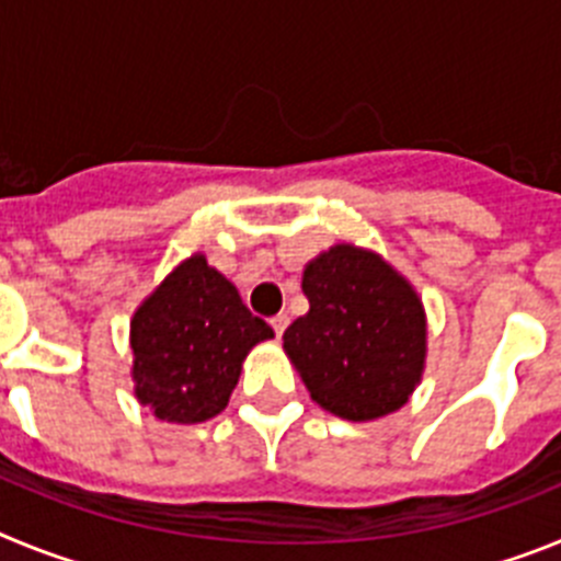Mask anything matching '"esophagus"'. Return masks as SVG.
I'll return each mask as SVG.
<instances>
[{
    "label": "esophagus",
    "mask_w": 561,
    "mask_h": 561,
    "mask_svg": "<svg viewBox=\"0 0 561 561\" xmlns=\"http://www.w3.org/2000/svg\"><path fill=\"white\" fill-rule=\"evenodd\" d=\"M270 323H272V329H275V334L280 336L286 331V325H289V314H284V311H280V314L272 317Z\"/></svg>",
    "instance_id": "1"
}]
</instances>
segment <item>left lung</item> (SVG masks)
<instances>
[{
    "mask_svg": "<svg viewBox=\"0 0 561 561\" xmlns=\"http://www.w3.org/2000/svg\"><path fill=\"white\" fill-rule=\"evenodd\" d=\"M309 311L284 351L311 399L348 421L404 408L424 374L427 314L419 291L381 255L334 244L304 270Z\"/></svg>",
    "mask_w": 561,
    "mask_h": 561,
    "instance_id": "left-lung-1",
    "label": "left lung"
}]
</instances>
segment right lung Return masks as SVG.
Instances as JSON below:
<instances>
[{"label": "right lung", "mask_w": 561, "mask_h": 561, "mask_svg": "<svg viewBox=\"0 0 561 561\" xmlns=\"http://www.w3.org/2000/svg\"><path fill=\"white\" fill-rule=\"evenodd\" d=\"M272 336L236 286L196 252L134 311V396L171 424L213 419L227 408L247 354Z\"/></svg>", "instance_id": "obj_1"}]
</instances>
